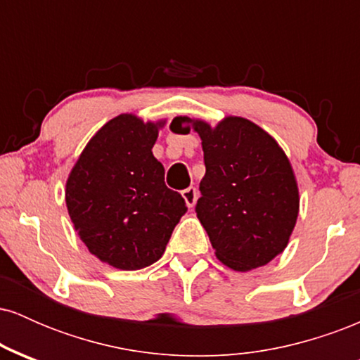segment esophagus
Here are the masks:
<instances>
[{
  "mask_svg": "<svg viewBox=\"0 0 360 360\" xmlns=\"http://www.w3.org/2000/svg\"><path fill=\"white\" fill-rule=\"evenodd\" d=\"M183 198H184L186 205H188L189 208H193V206L196 205V200H198V189L194 188V186H189V188H186L183 191Z\"/></svg>",
  "mask_w": 360,
  "mask_h": 360,
  "instance_id": "34e87169",
  "label": "esophagus"
}]
</instances>
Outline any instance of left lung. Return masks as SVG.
<instances>
[{
	"label": "left lung",
	"mask_w": 360,
	"mask_h": 360,
	"mask_svg": "<svg viewBox=\"0 0 360 360\" xmlns=\"http://www.w3.org/2000/svg\"><path fill=\"white\" fill-rule=\"evenodd\" d=\"M191 122L205 152L196 213L214 254L235 271L266 266L286 249L300 194L286 154L267 131L240 117L212 128ZM172 122V123H174Z\"/></svg>",
	"instance_id": "8db88e82"
}]
</instances>
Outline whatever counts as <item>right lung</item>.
I'll use <instances>...</instances> for the list:
<instances>
[{
  "label": "right lung",
  "mask_w": 360,
  "mask_h": 360,
  "mask_svg": "<svg viewBox=\"0 0 360 360\" xmlns=\"http://www.w3.org/2000/svg\"><path fill=\"white\" fill-rule=\"evenodd\" d=\"M162 125L135 115L110 120L89 140L65 184L77 235L91 254L117 269L137 271L162 257L188 212L152 154Z\"/></svg>",
  "instance_id": "obj_1"
}]
</instances>
